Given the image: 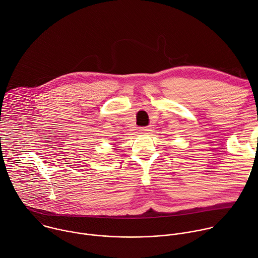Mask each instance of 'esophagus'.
<instances>
[{
	"mask_svg": "<svg viewBox=\"0 0 258 258\" xmlns=\"http://www.w3.org/2000/svg\"><path fill=\"white\" fill-rule=\"evenodd\" d=\"M140 130H141V132H143V133H147L148 131H150L148 127H143V128H141Z\"/></svg>",
	"mask_w": 258,
	"mask_h": 258,
	"instance_id": "obj_1",
	"label": "esophagus"
}]
</instances>
